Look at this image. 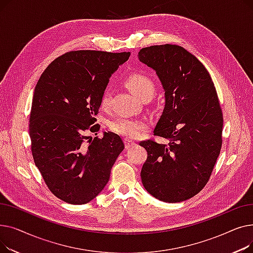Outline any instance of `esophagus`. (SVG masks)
I'll return each instance as SVG.
<instances>
[{"label":"esophagus","mask_w":253,"mask_h":253,"mask_svg":"<svg viewBox=\"0 0 253 253\" xmlns=\"http://www.w3.org/2000/svg\"><path fill=\"white\" fill-rule=\"evenodd\" d=\"M124 142H125L126 149H130V148L133 147V145H135V141L132 140V139H129V138H125Z\"/></svg>","instance_id":"1"}]
</instances>
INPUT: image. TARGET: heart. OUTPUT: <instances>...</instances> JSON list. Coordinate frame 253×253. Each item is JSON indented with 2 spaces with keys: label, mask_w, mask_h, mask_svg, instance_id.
Wrapping results in <instances>:
<instances>
[{
  "label": "heart",
  "mask_w": 253,
  "mask_h": 253,
  "mask_svg": "<svg viewBox=\"0 0 253 253\" xmlns=\"http://www.w3.org/2000/svg\"><path fill=\"white\" fill-rule=\"evenodd\" d=\"M124 84L134 93V94L144 100L152 98L155 94L156 85L153 79L140 72H134L129 74L124 79ZM112 90L105 88L100 97V106L103 110H108L111 106L112 101ZM109 127L111 131L117 134L128 138H134L141 134L143 131L149 128L147 121L141 119H129V118H118L110 122Z\"/></svg>",
  "instance_id": "b5f03b06"
}]
</instances>
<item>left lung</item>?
I'll list each match as a JSON object with an SVG mask.
<instances>
[{
  "instance_id": "left-lung-1",
  "label": "left lung",
  "mask_w": 253,
  "mask_h": 253,
  "mask_svg": "<svg viewBox=\"0 0 253 253\" xmlns=\"http://www.w3.org/2000/svg\"><path fill=\"white\" fill-rule=\"evenodd\" d=\"M138 58L156 71L165 90L154 135L169 140L139 142L148 152L142 184L161 201L188 200L208 182L221 149L223 117L214 84L202 62L178 45L145 47Z\"/></svg>"
}]
</instances>
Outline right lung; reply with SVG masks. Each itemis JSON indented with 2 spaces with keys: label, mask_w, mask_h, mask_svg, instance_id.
I'll return each mask as SVG.
<instances>
[{
  "label": "right lung",
  "mask_w": 253,
  "mask_h": 253,
  "mask_svg": "<svg viewBox=\"0 0 253 253\" xmlns=\"http://www.w3.org/2000/svg\"><path fill=\"white\" fill-rule=\"evenodd\" d=\"M130 52H66L53 60L36 85L30 116L32 154L51 193L82 205L105 187L111 169L124 150L113 132L99 131L96 115L110 77Z\"/></svg>",
  "instance_id": "add662e5"
}]
</instances>
